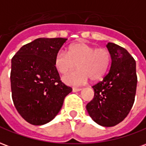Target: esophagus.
I'll use <instances>...</instances> for the list:
<instances>
[{
  "label": "esophagus",
  "instance_id": "1",
  "mask_svg": "<svg viewBox=\"0 0 146 146\" xmlns=\"http://www.w3.org/2000/svg\"><path fill=\"white\" fill-rule=\"evenodd\" d=\"M81 90V88H73V92H79Z\"/></svg>",
  "mask_w": 146,
  "mask_h": 146
}]
</instances>
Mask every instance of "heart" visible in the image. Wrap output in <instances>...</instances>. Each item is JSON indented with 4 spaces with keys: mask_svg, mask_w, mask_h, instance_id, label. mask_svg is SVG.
Listing matches in <instances>:
<instances>
[{
    "mask_svg": "<svg viewBox=\"0 0 146 146\" xmlns=\"http://www.w3.org/2000/svg\"><path fill=\"white\" fill-rule=\"evenodd\" d=\"M54 63L62 74L69 73L77 66L79 69L63 76L62 80L68 84L80 85L89 78L96 81L104 77L111 66V55L108 49H96L80 42L70 46L67 54L62 50L57 52Z\"/></svg>",
    "mask_w": 146,
    "mask_h": 146,
    "instance_id": "1",
    "label": "heart"
}]
</instances>
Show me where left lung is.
<instances>
[{"label": "left lung", "instance_id": "8db88e82", "mask_svg": "<svg viewBox=\"0 0 146 146\" xmlns=\"http://www.w3.org/2000/svg\"><path fill=\"white\" fill-rule=\"evenodd\" d=\"M111 65L103 80L92 86L94 98L86 109L92 120L103 126L121 123L132 108L137 88L136 62L129 52L119 45L108 42Z\"/></svg>", "mask_w": 146, "mask_h": 146}]
</instances>
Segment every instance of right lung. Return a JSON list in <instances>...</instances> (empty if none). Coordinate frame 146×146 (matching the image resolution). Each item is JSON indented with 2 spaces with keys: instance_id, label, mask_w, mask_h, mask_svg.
Instances as JSON below:
<instances>
[{
  "instance_id": "add662e5",
  "label": "right lung",
  "mask_w": 146,
  "mask_h": 146,
  "mask_svg": "<svg viewBox=\"0 0 146 146\" xmlns=\"http://www.w3.org/2000/svg\"><path fill=\"white\" fill-rule=\"evenodd\" d=\"M67 38H39L23 46L12 59L13 104L22 118L35 126L54 119L72 88L60 80L54 60Z\"/></svg>"
}]
</instances>
